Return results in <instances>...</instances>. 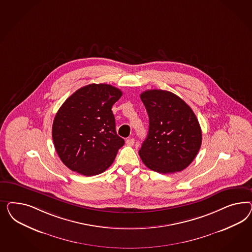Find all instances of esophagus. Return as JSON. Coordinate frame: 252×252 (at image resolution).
<instances>
[{"label":"esophagus","mask_w":252,"mask_h":252,"mask_svg":"<svg viewBox=\"0 0 252 252\" xmlns=\"http://www.w3.org/2000/svg\"><path fill=\"white\" fill-rule=\"evenodd\" d=\"M126 144L128 146H133L134 145V143H135V139L133 138V137H129V138H127L126 139Z\"/></svg>","instance_id":"34e87169"}]
</instances>
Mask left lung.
<instances>
[{
    "instance_id": "left-lung-1",
    "label": "left lung",
    "mask_w": 252,
    "mask_h": 252,
    "mask_svg": "<svg viewBox=\"0 0 252 252\" xmlns=\"http://www.w3.org/2000/svg\"><path fill=\"white\" fill-rule=\"evenodd\" d=\"M149 115V133L138 152L146 166L160 174L180 172L197 156L201 128L192 109L167 91L140 94Z\"/></svg>"
}]
</instances>
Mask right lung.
I'll return each instance as SVG.
<instances>
[{
  "label": "right lung",
  "mask_w": 252,
  "mask_h": 252,
  "mask_svg": "<svg viewBox=\"0 0 252 252\" xmlns=\"http://www.w3.org/2000/svg\"><path fill=\"white\" fill-rule=\"evenodd\" d=\"M122 92L108 84H90L74 92L53 124L56 153L65 166L86 176L103 173L125 144L115 130L112 107Z\"/></svg>",
  "instance_id": "1"
}]
</instances>
